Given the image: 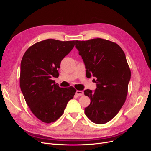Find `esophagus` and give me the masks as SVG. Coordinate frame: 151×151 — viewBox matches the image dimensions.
Wrapping results in <instances>:
<instances>
[{
    "mask_svg": "<svg viewBox=\"0 0 151 151\" xmlns=\"http://www.w3.org/2000/svg\"><path fill=\"white\" fill-rule=\"evenodd\" d=\"M76 94L77 96H83V95H84V92H83V91L77 90Z\"/></svg>",
    "mask_w": 151,
    "mask_h": 151,
    "instance_id": "esophagus-1",
    "label": "esophagus"
}]
</instances>
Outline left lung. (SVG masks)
<instances>
[{
    "instance_id": "left-lung-1",
    "label": "left lung",
    "mask_w": 151,
    "mask_h": 151,
    "mask_svg": "<svg viewBox=\"0 0 151 151\" xmlns=\"http://www.w3.org/2000/svg\"><path fill=\"white\" fill-rule=\"evenodd\" d=\"M76 47L85 63L86 77L97 79L94 92L84 91L91 100L85 114L93 122L104 124L117 115L127 98L131 72L125 53L116 43L102 38L76 40Z\"/></svg>"
}]
</instances>
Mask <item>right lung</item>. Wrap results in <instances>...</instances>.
<instances>
[{"label": "right lung", "mask_w": 151, "mask_h": 151, "mask_svg": "<svg viewBox=\"0 0 151 151\" xmlns=\"http://www.w3.org/2000/svg\"><path fill=\"white\" fill-rule=\"evenodd\" d=\"M74 45V40L47 39L32 45L22 57L20 88L31 112L44 123L57 120L76 92L72 86L60 88L51 79L58 77L62 60Z\"/></svg>", "instance_id": "obj_1"}]
</instances>
